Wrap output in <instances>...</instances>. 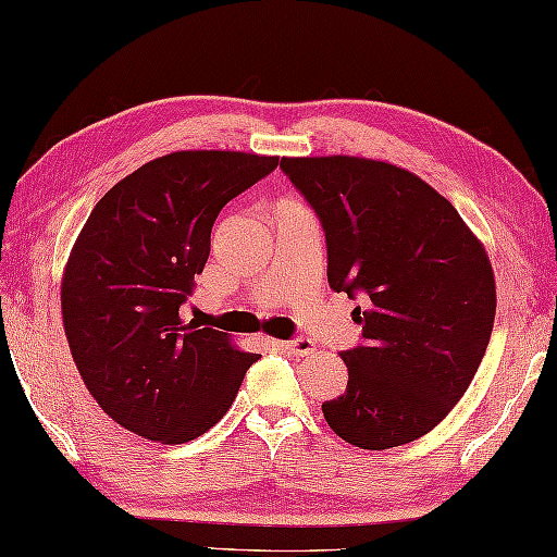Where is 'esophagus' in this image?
<instances>
[{
	"mask_svg": "<svg viewBox=\"0 0 557 557\" xmlns=\"http://www.w3.org/2000/svg\"><path fill=\"white\" fill-rule=\"evenodd\" d=\"M280 350H285L294 357H307V355H313L315 352V345L313 341H309V337H294V341H282L277 343Z\"/></svg>",
	"mask_w": 557,
	"mask_h": 557,
	"instance_id": "34e87169",
	"label": "esophagus"
}]
</instances>
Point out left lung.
Listing matches in <instances>:
<instances>
[{"mask_svg": "<svg viewBox=\"0 0 557 557\" xmlns=\"http://www.w3.org/2000/svg\"><path fill=\"white\" fill-rule=\"evenodd\" d=\"M319 216L329 285L350 299L362 341L341 352L331 430L359 449H391L437 428L461 400L495 321L485 248L454 205L412 173L355 157L282 159Z\"/></svg>", "mask_w": 557, "mask_h": 557, "instance_id": "left-lung-1", "label": "left lung"}]
</instances>
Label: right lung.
I'll use <instances>...</instances> for the list:
<instances>
[{
  "mask_svg": "<svg viewBox=\"0 0 557 557\" xmlns=\"http://www.w3.org/2000/svg\"><path fill=\"white\" fill-rule=\"evenodd\" d=\"M275 169L277 157L176 151L96 202L64 270L62 319L86 388L125 430L183 444L232 408L258 355L178 311L210 256L216 214Z\"/></svg>",
  "mask_w": 557,
  "mask_h": 557,
  "instance_id": "right-lung-1",
  "label": "right lung"
}]
</instances>
